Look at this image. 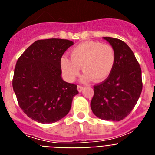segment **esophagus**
Here are the masks:
<instances>
[{
	"mask_svg": "<svg viewBox=\"0 0 155 155\" xmlns=\"http://www.w3.org/2000/svg\"><path fill=\"white\" fill-rule=\"evenodd\" d=\"M83 89H84V86L78 85V91H81Z\"/></svg>",
	"mask_w": 155,
	"mask_h": 155,
	"instance_id": "obj_1",
	"label": "esophagus"
}]
</instances>
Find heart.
Instances as JSON below:
<instances>
[{
  "instance_id": "heart-1",
  "label": "heart",
  "mask_w": 155,
  "mask_h": 155,
  "mask_svg": "<svg viewBox=\"0 0 155 155\" xmlns=\"http://www.w3.org/2000/svg\"><path fill=\"white\" fill-rule=\"evenodd\" d=\"M115 61L116 53L111 45L87 41L73 48L71 57L63 56L61 66L66 78L71 81L78 76L81 67L85 73L83 80L102 81L112 73Z\"/></svg>"
}]
</instances>
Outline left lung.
Returning a JSON list of instances; mask_svg holds the SVG:
<instances>
[{"label": "left lung", "mask_w": 155, "mask_h": 155, "mask_svg": "<svg viewBox=\"0 0 155 155\" xmlns=\"http://www.w3.org/2000/svg\"><path fill=\"white\" fill-rule=\"evenodd\" d=\"M116 53L114 67L107 78L94 85L91 102L93 113L104 120L120 121L137 104L142 91L141 68L131 49L124 41L103 37Z\"/></svg>", "instance_id": "obj_1"}]
</instances>
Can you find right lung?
I'll return each mask as SVG.
<instances>
[{
	"instance_id": "add662e5",
	"label": "right lung",
	"mask_w": 155,
	"mask_h": 155,
	"mask_svg": "<svg viewBox=\"0 0 155 155\" xmlns=\"http://www.w3.org/2000/svg\"><path fill=\"white\" fill-rule=\"evenodd\" d=\"M73 44L68 39H40L18 59L12 86L19 106L31 120L52 124L69 113L78 91L61 78V59Z\"/></svg>"
}]
</instances>
